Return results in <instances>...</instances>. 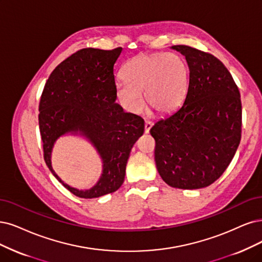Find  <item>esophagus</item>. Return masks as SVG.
Instances as JSON below:
<instances>
[{
	"label": "esophagus",
	"mask_w": 262,
	"mask_h": 262,
	"mask_svg": "<svg viewBox=\"0 0 262 262\" xmlns=\"http://www.w3.org/2000/svg\"><path fill=\"white\" fill-rule=\"evenodd\" d=\"M151 127H152V122L149 120H146V122H144V133H149Z\"/></svg>",
	"instance_id": "esophagus-1"
}]
</instances>
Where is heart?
<instances>
[{
    "mask_svg": "<svg viewBox=\"0 0 262 262\" xmlns=\"http://www.w3.org/2000/svg\"><path fill=\"white\" fill-rule=\"evenodd\" d=\"M124 80L115 85L121 103L130 112H139L146 93L148 104L158 113L176 110L185 100L189 70L183 58L175 53L140 54L126 62Z\"/></svg>",
    "mask_w": 262,
    "mask_h": 262,
    "instance_id": "b5f03b06",
    "label": "heart"
}]
</instances>
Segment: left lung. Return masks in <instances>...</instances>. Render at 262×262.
I'll return each mask as SVG.
<instances>
[{
    "label": "left lung",
    "instance_id": "left-lung-1",
    "mask_svg": "<svg viewBox=\"0 0 262 262\" xmlns=\"http://www.w3.org/2000/svg\"><path fill=\"white\" fill-rule=\"evenodd\" d=\"M186 57L189 87L180 108L150 129L154 159L167 185L201 189L229 166L242 136L238 87L218 58L188 45H173Z\"/></svg>",
    "mask_w": 262,
    "mask_h": 262
}]
</instances>
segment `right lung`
<instances>
[{"instance_id":"obj_1","label":"right lung","mask_w":262,"mask_h":262,"mask_svg":"<svg viewBox=\"0 0 262 262\" xmlns=\"http://www.w3.org/2000/svg\"><path fill=\"white\" fill-rule=\"evenodd\" d=\"M122 50L89 47L72 54L51 73L38 104L46 165L66 189L82 199L99 198L122 186L130 150L144 130L141 116L124 112L115 103L113 70ZM69 131L83 132L103 158V176L90 190L80 191L66 185L51 168L53 142Z\"/></svg>"}]
</instances>
